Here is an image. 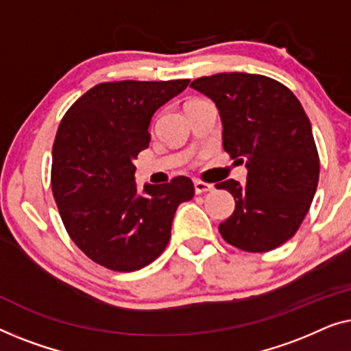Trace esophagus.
I'll return each instance as SVG.
<instances>
[{"label":"esophagus","instance_id":"1","mask_svg":"<svg viewBox=\"0 0 351 351\" xmlns=\"http://www.w3.org/2000/svg\"><path fill=\"white\" fill-rule=\"evenodd\" d=\"M194 187H195V194H204V192L213 191V184H208V182H204L200 180L194 181Z\"/></svg>","mask_w":351,"mask_h":351}]
</instances>
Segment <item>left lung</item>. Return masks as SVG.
<instances>
[{
	"mask_svg": "<svg viewBox=\"0 0 351 351\" xmlns=\"http://www.w3.org/2000/svg\"><path fill=\"white\" fill-rule=\"evenodd\" d=\"M218 108L223 146L243 164L246 184H216L234 195L235 210L219 224L223 239L264 253L295 234L317 192L319 159L312 125L293 92L272 77L219 73L191 82Z\"/></svg>",
	"mask_w": 351,
	"mask_h": 351,
	"instance_id": "obj_1",
	"label": "left lung"
}]
</instances>
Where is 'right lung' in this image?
I'll use <instances>...</instances> for the list:
<instances>
[{
	"label": "right lung",
	"instance_id": "right-lung-1",
	"mask_svg": "<svg viewBox=\"0 0 351 351\" xmlns=\"http://www.w3.org/2000/svg\"><path fill=\"white\" fill-rule=\"evenodd\" d=\"M189 79L119 81L73 103L52 147V192L65 229L87 258L133 272L159 258L176 208L194 197L187 176L138 192L135 162L149 146V124Z\"/></svg>",
	"mask_w": 351,
	"mask_h": 351
}]
</instances>
